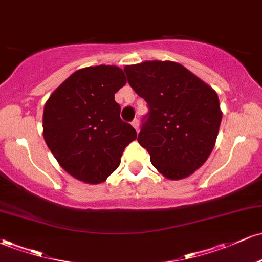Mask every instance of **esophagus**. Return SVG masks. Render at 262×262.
Returning <instances> with one entry per match:
<instances>
[{"label": "esophagus", "instance_id": "34e87169", "mask_svg": "<svg viewBox=\"0 0 262 262\" xmlns=\"http://www.w3.org/2000/svg\"><path fill=\"white\" fill-rule=\"evenodd\" d=\"M132 125H133V127L135 128V130H139V119L138 118H135V119H133V122H132Z\"/></svg>", "mask_w": 262, "mask_h": 262}]
</instances>
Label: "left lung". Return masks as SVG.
<instances>
[{"label":"left lung","instance_id":"8db88e82","mask_svg":"<svg viewBox=\"0 0 262 262\" xmlns=\"http://www.w3.org/2000/svg\"><path fill=\"white\" fill-rule=\"evenodd\" d=\"M128 83L148 103L138 141L165 177L181 180L206 162L217 139L218 96L185 66L145 61L125 66Z\"/></svg>","mask_w":262,"mask_h":262}]
</instances>
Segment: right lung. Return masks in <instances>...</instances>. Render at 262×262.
I'll return each mask as SVG.
<instances>
[{
	"label": "right lung",
	"mask_w": 262,
	"mask_h": 262,
	"mask_svg": "<svg viewBox=\"0 0 262 262\" xmlns=\"http://www.w3.org/2000/svg\"><path fill=\"white\" fill-rule=\"evenodd\" d=\"M127 82L117 66H90L71 75L47 101L44 139L66 172L101 183L121 164L137 132L121 119L114 93Z\"/></svg>",
	"instance_id": "1"
}]
</instances>
